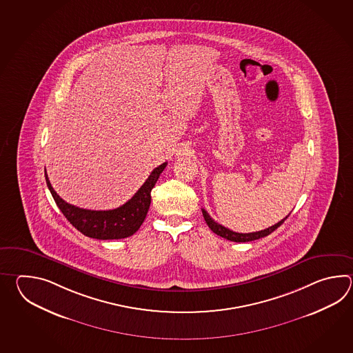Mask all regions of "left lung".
Here are the masks:
<instances>
[{"label":"left lung","instance_id":"1","mask_svg":"<svg viewBox=\"0 0 353 353\" xmlns=\"http://www.w3.org/2000/svg\"><path fill=\"white\" fill-rule=\"evenodd\" d=\"M202 213L203 217H204L205 222H207V225H208V227H210L213 232L218 234V236H221V237H223L225 240L233 241V242H250V241L259 240V239L266 237V236H269L271 232H274L278 227L283 225L286 218L289 217V214H288L285 218H283L276 225H271L269 228H265V230L257 231V232L240 233L234 232V231L227 228L225 225L217 223L214 219H212L210 214L207 213V210H202Z\"/></svg>","mask_w":353,"mask_h":353}]
</instances>
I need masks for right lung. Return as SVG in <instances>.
I'll use <instances>...</instances> for the list:
<instances>
[{"mask_svg":"<svg viewBox=\"0 0 353 353\" xmlns=\"http://www.w3.org/2000/svg\"><path fill=\"white\" fill-rule=\"evenodd\" d=\"M166 164L168 163H163L155 168L135 195L116 210H83L69 204L57 194L46 172V184L61 213L79 232L97 240H120L132 236L143 225L150 208L151 189L165 169Z\"/></svg>","mask_w":353,"mask_h":353,"instance_id":"1","label":"right lung"}]
</instances>
